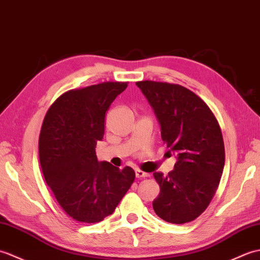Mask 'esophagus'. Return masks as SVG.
<instances>
[{"label": "esophagus", "mask_w": 260, "mask_h": 260, "mask_svg": "<svg viewBox=\"0 0 260 260\" xmlns=\"http://www.w3.org/2000/svg\"><path fill=\"white\" fill-rule=\"evenodd\" d=\"M136 177L137 178H146V177H149V174H147V172L142 171L140 169H136Z\"/></svg>", "instance_id": "1"}]
</instances>
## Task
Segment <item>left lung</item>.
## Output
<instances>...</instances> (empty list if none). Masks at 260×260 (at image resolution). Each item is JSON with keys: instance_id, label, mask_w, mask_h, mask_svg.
<instances>
[{"instance_id": "obj_1", "label": "left lung", "mask_w": 260, "mask_h": 260, "mask_svg": "<svg viewBox=\"0 0 260 260\" xmlns=\"http://www.w3.org/2000/svg\"><path fill=\"white\" fill-rule=\"evenodd\" d=\"M160 122L161 138L177 152L175 169L154 172L160 193L153 210L167 222L194 220L209 206L224 166L220 125L207 103L180 84L139 81Z\"/></svg>"}]
</instances>
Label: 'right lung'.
<instances>
[{
  "label": "right lung",
  "instance_id": "1",
  "mask_svg": "<svg viewBox=\"0 0 260 260\" xmlns=\"http://www.w3.org/2000/svg\"><path fill=\"white\" fill-rule=\"evenodd\" d=\"M128 82H102L67 91L45 114L39 138L45 181L69 217L102 221L134 183L130 167L99 162L96 142L105 135L106 112Z\"/></svg>",
  "mask_w": 260,
  "mask_h": 260
}]
</instances>
